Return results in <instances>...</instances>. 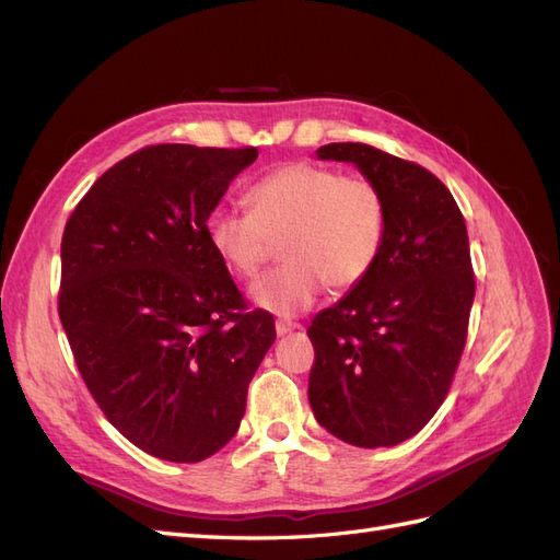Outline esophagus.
<instances>
[{"mask_svg": "<svg viewBox=\"0 0 560 560\" xmlns=\"http://www.w3.org/2000/svg\"><path fill=\"white\" fill-rule=\"evenodd\" d=\"M296 329H299L296 322H287V319H278V322H276L278 336H287V334H292V331H296Z\"/></svg>", "mask_w": 560, "mask_h": 560, "instance_id": "34e87169", "label": "esophagus"}]
</instances>
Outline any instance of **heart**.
Here are the masks:
<instances>
[{
    "label": "heart",
    "instance_id": "b5f03b06",
    "mask_svg": "<svg viewBox=\"0 0 560 560\" xmlns=\"http://www.w3.org/2000/svg\"><path fill=\"white\" fill-rule=\"evenodd\" d=\"M249 212L214 208L208 243L233 276L254 278L280 241L284 266L252 284L257 308L278 317L308 311L325 282L346 292L374 268L385 241V202L371 182L329 167L290 163L247 191Z\"/></svg>",
    "mask_w": 560,
    "mask_h": 560
}]
</instances>
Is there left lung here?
Segmentation results:
<instances>
[{
	"mask_svg": "<svg viewBox=\"0 0 560 560\" xmlns=\"http://www.w3.org/2000/svg\"><path fill=\"white\" fill-rule=\"evenodd\" d=\"M317 159L358 167L387 224L374 268L308 329V401L341 442L397 446L428 425L460 362L474 301L467 226L425 167L360 142L319 147Z\"/></svg>",
	"mask_w": 560,
	"mask_h": 560,
	"instance_id": "obj_1",
	"label": "left lung"
}]
</instances>
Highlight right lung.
Instances as JSON below:
<instances>
[{
    "instance_id": "add662e5",
    "label": "right lung",
    "mask_w": 560,
    "mask_h": 560,
    "mask_svg": "<svg viewBox=\"0 0 560 560\" xmlns=\"http://www.w3.org/2000/svg\"><path fill=\"white\" fill-rule=\"evenodd\" d=\"M259 151L156 144L118 161L62 233L58 313L81 378L144 453L200 463L238 432L247 385L276 341L206 235Z\"/></svg>"
}]
</instances>
